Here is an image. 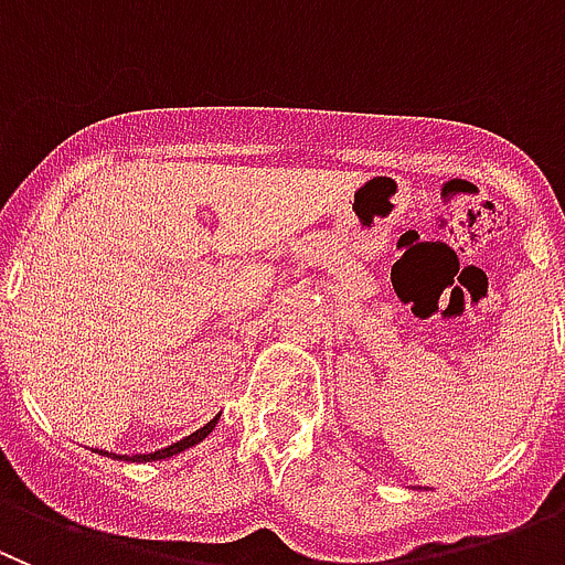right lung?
Returning a JSON list of instances; mask_svg holds the SVG:
<instances>
[{
	"instance_id": "1",
	"label": "right lung",
	"mask_w": 565,
	"mask_h": 565,
	"mask_svg": "<svg viewBox=\"0 0 565 565\" xmlns=\"http://www.w3.org/2000/svg\"><path fill=\"white\" fill-rule=\"evenodd\" d=\"M213 428H216V419L207 422L205 428H200V430H196V434L185 436V439L174 441V445H169V447H162V450H157V454H140V456H131V459H135V461H160V459H169V456L182 454V450H188V447L200 445V441L205 439V436L211 434ZM100 454H104V456H115V454H106V450H100ZM115 459H120V456H115ZM126 459H129V456H126Z\"/></svg>"
}]
</instances>
